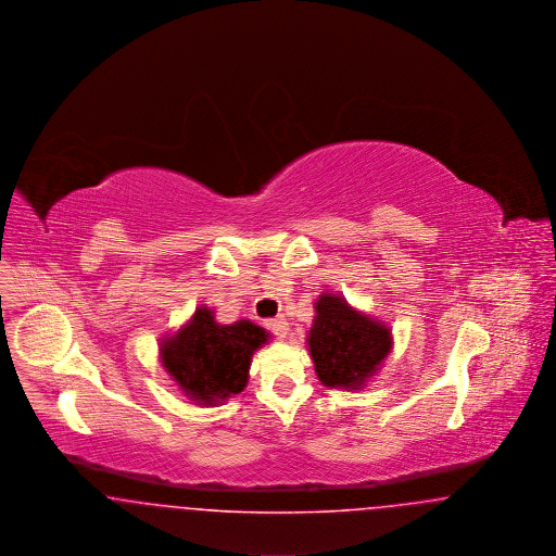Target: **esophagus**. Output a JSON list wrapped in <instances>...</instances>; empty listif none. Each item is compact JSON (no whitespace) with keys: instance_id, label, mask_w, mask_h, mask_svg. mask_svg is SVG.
Returning <instances> with one entry per match:
<instances>
[{"instance_id":"1","label":"esophagus","mask_w":556,"mask_h":556,"mask_svg":"<svg viewBox=\"0 0 556 556\" xmlns=\"http://www.w3.org/2000/svg\"><path fill=\"white\" fill-rule=\"evenodd\" d=\"M266 327H268V329H270V331H275V333H279V336H286V333H288V318H286V317L268 318V320H266Z\"/></svg>"}]
</instances>
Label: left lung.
<instances>
[{
    "label": "left lung",
    "mask_w": 556,
    "mask_h": 556,
    "mask_svg": "<svg viewBox=\"0 0 556 556\" xmlns=\"http://www.w3.org/2000/svg\"><path fill=\"white\" fill-rule=\"evenodd\" d=\"M308 331V350L327 388L358 390L392 350V333L379 320L356 313L342 295L323 293Z\"/></svg>",
    "instance_id": "8db88e82"
}]
</instances>
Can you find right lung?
I'll return each instance as SVG.
<instances>
[{
  "label": "right lung",
  "instance_id": "right-lung-1",
  "mask_svg": "<svg viewBox=\"0 0 556 556\" xmlns=\"http://www.w3.org/2000/svg\"><path fill=\"white\" fill-rule=\"evenodd\" d=\"M266 338L265 329L250 320L218 325L202 306L189 325L162 342V365L186 396L214 406L245 388L252 354Z\"/></svg>",
  "mask_w": 556,
  "mask_h": 556
}]
</instances>
